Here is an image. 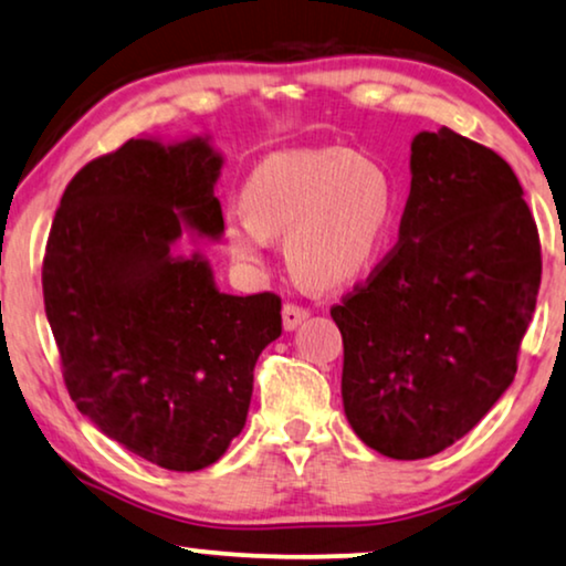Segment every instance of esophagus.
Segmentation results:
<instances>
[{
  "instance_id": "34e87169",
  "label": "esophagus",
  "mask_w": 566,
  "mask_h": 566,
  "mask_svg": "<svg viewBox=\"0 0 566 566\" xmlns=\"http://www.w3.org/2000/svg\"><path fill=\"white\" fill-rule=\"evenodd\" d=\"M307 315H311V311H307V307H303V305H297V303H287L282 307V323H284V328L287 331H295L300 323H303Z\"/></svg>"
}]
</instances>
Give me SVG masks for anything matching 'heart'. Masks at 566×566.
Here are the masks:
<instances>
[{"label":"heart","mask_w":566,"mask_h":566,"mask_svg":"<svg viewBox=\"0 0 566 566\" xmlns=\"http://www.w3.org/2000/svg\"><path fill=\"white\" fill-rule=\"evenodd\" d=\"M396 186L378 160L346 147L290 149L255 165L243 207L224 214V240L243 263H261L284 235L292 271L315 287L365 274L386 245Z\"/></svg>","instance_id":"heart-1"}]
</instances>
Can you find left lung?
I'll return each instance as SVG.
<instances>
[{
	"mask_svg": "<svg viewBox=\"0 0 566 566\" xmlns=\"http://www.w3.org/2000/svg\"><path fill=\"white\" fill-rule=\"evenodd\" d=\"M538 287V228L510 165L448 126L417 134L398 243L331 307L359 440L419 461L471 432L515 378Z\"/></svg>",
	"mask_w": 566,
	"mask_h": 566,
	"instance_id": "left-lung-1",
	"label": "left lung"
}]
</instances>
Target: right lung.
Segmentation results:
<instances>
[{"label": "right lung", "instance_id": "right-lung-1", "mask_svg": "<svg viewBox=\"0 0 566 566\" xmlns=\"http://www.w3.org/2000/svg\"><path fill=\"white\" fill-rule=\"evenodd\" d=\"M220 165L201 137L124 142L70 180L43 253L72 401L168 471L220 461L245 427L259 354L282 334L274 292L222 295L207 261L170 255L184 224L222 232Z\"/></svg>", "mask_w": 566, "mask_h": 566}]
</instances>
